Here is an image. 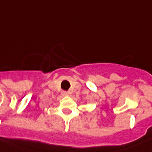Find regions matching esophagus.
Segmentation results:
<instances>
[{
    "instance_id": "esophagus-1",
    "label": "esophagus",
    "mask_w": 152,
    "mask_h": 152,
    "mask_svg": "<svg viewBox=\"0 0 152 152\" xmlns=\"http://www.w3.org/2000/svg\"><path fill=\"white\" fill-rule=\"evenodd\" d=\"M62 94L63 96H68L69 95V93L67 91H62Z\"/></svg>"
}]
</instances>
